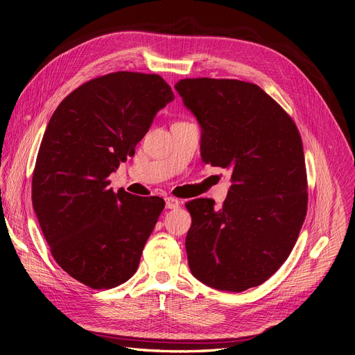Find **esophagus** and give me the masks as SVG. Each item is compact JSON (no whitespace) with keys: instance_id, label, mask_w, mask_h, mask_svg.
<instances>
[{"instance_id":"obj_1","label":"esophagus","mask_w":355,"mask_h":355,"mask_svg":"<svg viewBox=\"0 0 355 355\" xmlns=\"http://www.w3.org/2000/svg\"><path fill=\"white\" fill-rule=\"evenodd\" d=\"M180 206V201L178 198H173V197H167L166 198V209H179Z\"/></svg>"}]
</instances>
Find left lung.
Here are the masks:
<instances>
[{
  "instance_id": "1",
  "label": "left lung",
  "mask_w": 355,
  "mask_h": 355,
  "mask_svg": "<svg viewBox=\"0 0 355 355\" xmlns=\"http://www.w3.org/2000/svg\"><path fill=\"white\" fill-rule=\"evenodd\" d=\"M176 90L201 125V158L231 170L220 209L187 204L189 270L204 284L244 292L266 282L292 252L306 216L308 182L295 121L259 85L185 78Z\"/></svg>"
}]
</instances>
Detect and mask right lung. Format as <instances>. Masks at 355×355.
Returning a JSON list of instances; mask_svg holds the SVG:
<instances>
[{"label":"right lung","mask_w":355,"mask_h":355,"mask_svg":"<svg viewBox=\"0 0 355 355\" xmlns=\"http://www.w3.org/2000/svg\"><path fill=\"white\" fill-rule=\"evenodd\" d=\"M173 99L159 75L118 71L81 84L53 112L32 202L51 256L77 282L112 288L137 271L164 200L114 192L108 176Z\"/></svg>","instance_id":"add662e5"}]
</instances>
